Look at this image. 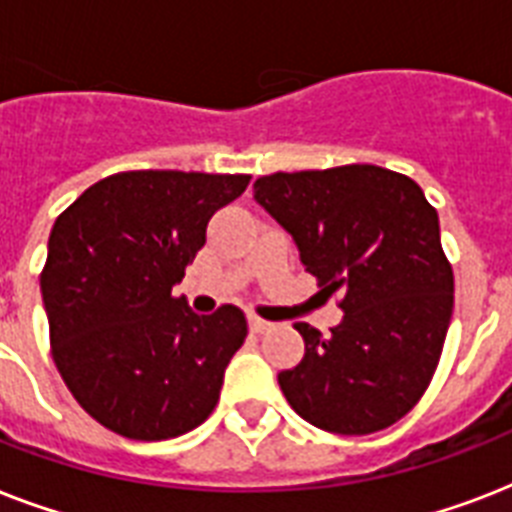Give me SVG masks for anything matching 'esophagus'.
Masks as SVG:
<instances>
[{
    "label": "esophagus",
    "mask_w": 512,
    "mask_h": 512,
    "mask_svg": "<svg viewBox=\"0 0 512 512\" xmlns=\"http://www.w3.org/2000/svg\"><path fill=\"white\" fill-rule=\"evenodd\" d=\"M249 329H252L255 335H263L265 329H271V321H263L260 316H249Z\"/></svg>",
    "instance_id": "esophagus-1"
}]
</instances>
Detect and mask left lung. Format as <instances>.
<instances>
[{
  "label": "left lung",
  "mask_w": 512,
  "mask_h": 512,
  "mask_svg": "<svg viewBox=\"0 0 512 512\" xmlns=\"http://www.w3.org/2000/svg\"><path fill=\"white\" fill-rule=\"evenodd\" d=\"M255 199L345 313L327 337L295 324L305 358L279 374L289 406L340 436L390 428L428 390L452 321L438 212L412 177L374 164L273 172Z\"/></svg>",
  "instance_id": "8db88e82"
}]
</instances>
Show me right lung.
I'll use <instances>...</instances> for the list:
<instances>
[{"instance_id": "add662e5", "label": "right lung", "mask_w": 512, "mask_h": 512, "mask_svg": "<svg viewBox=\"0 0 512 512\" xmlns=\"http://www.w3.org/2000/svg\"><path fill=\"white\" fill-rule=\"evenodd\" d=\"M249 175L135 170L90 185L52 225L42 300L52 361L84 412L135 441L199 428L247 340L236 305L199 316L172 295L217 209Z\"/></svg>"}]
</instances>
